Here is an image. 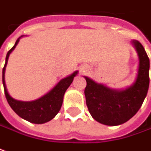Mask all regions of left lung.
I'll return each instance as SVG.
<instances>
[{
    "label": "left lung",
    "instance_id": "1",
    "mask_svg": "<svg viewBox=\"0 0 151 151\" xmlns=\"http://www.w3.org/2000/svg\"><path fill=\"white\" fill-rule=\"evenodd\" d=\"M131 44L139 58L137 76L134 83L124 89H113L84 76L86 101L91 117L108 126L124 124L139 111L147 95L150 84V60L143 45L137 40Z\"/></svg>",
    "mask_w": 151,
    "mask_h": 151
}]
</instances>
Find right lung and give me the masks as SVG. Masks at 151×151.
Masks as SVG:
<instances>
[{"label":"right lung","mask_w":151,"mask_h":151,"mask_svg":"<svg viewBox=\"0 0 151 151\" xmlns=\"http://www.w3.org/2000/svg\"><path fill=\"white\" fill-rule=\"evenodd\" d=\"M22 37L23 35L17 38L14 46L6 54V63L2 70V83L5 91V95L10 107L12 108V110L19 117L32 124H41L52 120L57 115V113L60 112L63 103L64 95L68 87L72 83L74 77L78 75V70L73 72L71 75L68 76L65 78L61 79L50 91H48L44 96L36 100L24 101L14 99L13 97L10 96L8 91L6 89V86L5 82V71H6V67L7 65L9 56L11 53L15 50V48L17 47V45L18 44L20 39Z\"/></svg>","instance_id":"right-lung-1"}]
</instances>
